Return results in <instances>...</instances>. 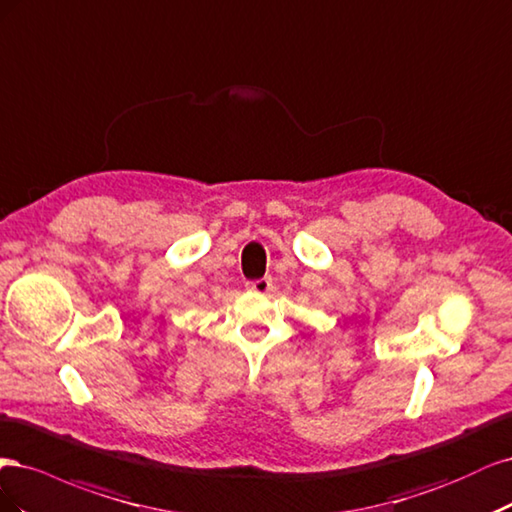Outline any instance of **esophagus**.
<instances>
[{
    "instance_id": "esophagus-1",
    "label": "esophagus",
    "mask_w": 512,
    "mask_h": 512,
    "mask_svg": "<svg viewBox=\"0 0 512 512\" xmlns=\"http://www.w3.org/2000/svg\"><path fill=\"white\" fill-rule=\"evenodd\" d=\"M246 289L253 291V293H268L272 289V280L270 278L251 280V283H246Z\"/></svg>"
}]
</instances>
